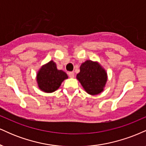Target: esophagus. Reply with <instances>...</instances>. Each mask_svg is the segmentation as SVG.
<instances>
[{"label":"esophagus","instance_id":"34e87169","mask_svg":"<svg viewBox=\"0 0 146 146\" xmlns=\"http://www.w3.org/2000/svg\"><path fill=\"white\" fill-rule=\"evenodd\" d=\"M68 76H70V78H73L74 77V73L73 72H68Z\"/></svg>","mask_w":146,"mask_h":146}]
</instances>
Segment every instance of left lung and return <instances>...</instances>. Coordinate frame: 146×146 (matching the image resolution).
I'll list each match as a JSON object with an SVG mask.
<instances>
[{
    "mask_svg": "<svg viewBox=\"0 0 146 146\" xmlns=\"http://www.w3.org/2000/svg\"><path fill=\"white\" fill-rule=\"evenodd\" d=\"M76 79L84 90L92 96L98 95L104 90L108 76L106 70L98 61L87 60L80 66Z\"/></svg>",
    "mask_w": 146,
    "mask_h": 146,
    "instance_id": "left-lung-1",
    "label": "left lung"
}]
</instances>
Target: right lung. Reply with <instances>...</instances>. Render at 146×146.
Listing matches in <instances>:
<instances>
[{"instance_id":"obj_1","label":"right lung","mask_w":146,"mask_h":146,"mask_svg":"<svg viewBox=\"0 0 146 146\" xmlns=\"http://www.w3.org/2000/svg\"><path fill=\"white\" fill-rule=\"evenodd\" d=\"M67 74L58 70L56 63L51 60L39 68L36 75L37 87L45 93H52L59 88L64 80L68 79Z\"/></svg>"}]
</instances>
